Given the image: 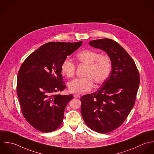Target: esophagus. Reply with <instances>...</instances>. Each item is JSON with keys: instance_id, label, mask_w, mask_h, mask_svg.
Instances as JSON below:
<instances>
[{"instance_id": "1", "label": "esophagus", "mask_w": 154, "mask_h": 154, "mask_svg": "<svg viewBox=\"0 0 154 154\" xmlns=\"http://www.w3.org/2000/svg\"><path fill=\"white\" fill-rule=\"evenodd\" d=\"M74 97H75V98H80V95L78 94H74Z\"/></svg>"}]
</instances>
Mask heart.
<instances>
[{
  "label": "heart",
  "mask_w": 154,
  "mask_h": 154,
  "mask_svg": "<svg viewBox=\"0 0 154 154\" xmlns=\"http://www.w3.org/2000/svg\"><path fill=\"white\" fill-rule=\"evenodd\" d=\"M77 63L87 65L85 72L86 77L78 79L68 85L71 92L82 93L91 91L94 86V82L97 85L104 83L109 76L112 69V62L108 56L91 49L79 52L75 56ZM75 65L68 59L62 63V73L67 78H73L75 73Z\"/></svg>",
  "instance_id": "b5f03b06"
}]
</instances>
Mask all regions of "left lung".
<instances>
[{"label":"left lung","mask_w":154,"mask_h":154,"mask_svg":"<svg viewBox=\"0 0 154 154\" xmlns=\"http://www.w3.org/2000/svg\"><path fill=\"white\" fill-rule=\"evenodd\" d=\"M89 44L108 54L112 70L97 91L82 96L81 113L91 129L107 133L124 122L134 105L140 83L139 72L133 60L117 42L102 38Z\"/></svg>","instance_id":"8db88e82"}]
</instances>
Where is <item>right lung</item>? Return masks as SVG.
I'll return each instance as SVG.
<instances>
[{"instance_id": "1", "label": "right lung", "mask_w": 154, "mask_h": 154, "mask_svg": "<svg viewBox=\"0 0 154 154\" xmlns=\"http://www.w3.org/2000/svg\"><path fill=\"white\" fill-rule=\"evenodd\" d=\"M82 42H49L32 52L23 62L17 77V91L22 114L31 126L45 132L61 125L72 94L58 93L66 88L61 66Z\"/></svg>"}]
</instances>
